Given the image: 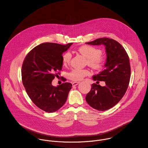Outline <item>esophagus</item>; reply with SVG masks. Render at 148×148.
I'll use <instances>...</instances> for the list:
<instances>
[{
  "label": "esophagus",
  "instance_id": "esophagus-1",
  "mask_svg": "<svg viewBox=\"0 0 148 148\" xmlns=\"http://www.w3.org/2000/svg\"><path fill=\"white\" fill-rule=\"evenodd\" d=\"M79 83V82H72L73 86H76L78 85Z\"/></svg>",
  "mask_w": 148,
  "mask_h": 148
}]
</instances>
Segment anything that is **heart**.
Masks as SVG:
<instances>
[{"label":"heart","instance_id":"obj_1","mask_svg":"<svg viewBox=\"0 0 148 148\" xmlns=\"http://www.w3.org/2000/svg\"><path fill=\"white\" fill-rule=\"evenodd\" d=\"M78 51L87 58V64L92 69L100 70L104 66L106 62V57L101 54V50L99 48L90 45H84L79 47ZM71 58V54L70 52L64 53L62 56L63 64H69ZM90 74V71L87 69H74L68 74V77L72 81H78Z\"/></svg>","mask_w":148,"mask_h":148}]
</instances>
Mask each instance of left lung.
Here are the masks:
<instances>
[{"label": "left lung", "mask_w": 148, "mask_h": 148, "mask_svg": "<svg viewBox=\"0 0 148 148\" xmlns=\"http://www.w3.org/2000/svg\"><path fill=\"white\" fill-rule=\"evenodd\" d=\"M86 44L105 46L107 54L105 69L93 76L94 81L105 82L103 87L92 84L86 99L90 106L98 111L112 108L125 95L131 77L130 58L125 49L116 40L107 37L96 39Z\"/></svg>", "instance_id": "obj_1"}]
</instances>
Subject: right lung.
Here are the masks:
<instances>
[{
    "label": "right lung",
    "mask_w": 148,
    "mask_h": 148,
    "mask_svg": "<svg viewBox=\"0 0 148 148\" xmlns=\"http://www.w3.org/2000/svg\"><path fill=\"white\" fill-rule=\"evenodd\" d=\"M72 45L42 43L33 49L24 60L22 69L23 86L33 102L45 112H54L62 107L71 89L70 82L54 87L51 82L62 69V54Z\"/></svg>",
    "instance_id": "obj_1"
}]
</instances>
